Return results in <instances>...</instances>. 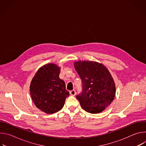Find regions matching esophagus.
Returning <instances> with one entry per match:
<instances>
[{
    "mask_svg": "<svg viewBox=\"0 0 146 146\" xmlns=\"http://www.w3.org/2000/svg\"><path fill=\"white\" fill-rule=\"evenodd\" d=\"M70 94L72 96H74L76 94V91L75 90H72L70 91Z\"/></svg>",
    "mask_w": 146,
    "mask_h": 146,
    "instance_id": "obj_1",
    "label": "esophagus"
}]
</instances>
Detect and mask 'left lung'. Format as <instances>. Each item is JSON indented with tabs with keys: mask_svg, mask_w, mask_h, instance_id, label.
Masks as SVG:
<instances>
[{
	"mask_svg": "<svg viewBox=\"0 0 146 146\" xmlns=\"http://www.w3.org/2000/svg\"><path fill=\"white\" fill-rule=\"evenodd\" d=\"M74 68L82 82V91L76 95L82 108L90 113H99L113 102L115 94L114 80L108 69L92 61H79Z\"/></svg>",
	"mask_w": 146,
	"mask_h": 146,
	"instance_id": "1",
	"label": "left lung"
}]
</instances>
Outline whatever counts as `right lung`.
Instances as JSON below:
<instances>
[{"label":"right lung","instance_id":"obj_1","mask_svg":"<svg viewBox=\"0 0 146 146\" xmlns=\"http://www.w3.org/2000/svg\"><path fill=\"white\" fill-rule=\"evenodd\" d=\"M59 73L60 68L56 65L47 64L38 69L31 83V95L35 105L47 114L61 110L69 96Z\"/></svg>","mask_w":146,"mask_h":146}]
</instances>
